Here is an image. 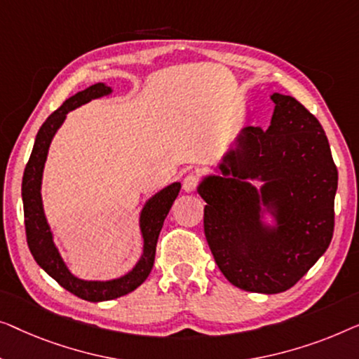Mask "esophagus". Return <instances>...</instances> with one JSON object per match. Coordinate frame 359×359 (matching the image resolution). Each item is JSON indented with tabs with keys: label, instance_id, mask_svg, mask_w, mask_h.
<instances>
[{
	"label": "esophagus",
	"instance_id": "obj_1",
	"mask_svg": "<svg viewBox=\"0 0 359 359\" xmlns=\"http://www.w3.org/2000/svg\"><path fill=\"white\" fill-rule=\"evenodd\" d=\"M198 185V175L195 174H187L184 182H182V187H184L185 191H194Z\"/></svg>",
	"mask_w": 359,
	"mask_h": 359
}]
</instances>
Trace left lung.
Here are the masks:
<instances>
[{"instance_id":"8db88e82","label":"left lung","mask_w":359,"mask_h":359,"mask_svg":"<svg viewBox=\"0 0 359 359\" xmlns=\"http://www.w3.org/2000/svg\"><path fill=\"white\" fill-rule=\"evenodd\" d=\"M270 99V127L242 128L196 187L216 265L264 294L290 290L329 249L338 185L319 120L291 95Z\"/></svg>"}]
</instances>
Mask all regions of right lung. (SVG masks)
<instances>
[{
    "label": "right lung",
    "mask_w": 359,
    "mask_h": 359,
    "mask_svg": "<svg viewBox=\"0 0 359 359\" xmlns=\"http://www.w3.org/2000/svg\"><path fill=\"white\" fill-rule=\"evenodd\" d=\"M112 88H109L104 83H97L65 100L62 107L55 110L40 127L22 177V203L30 254L40 269L47 271L60 286H63L65 290L73 292L81 299L90 302L117 299L120 296L135 291L141 283L148 278L154 265L159 232L163 229L164 219L170 206L180 191V182H174V184L164 187L163 190H159L158 194L146 200L140 211L138 221L141 239H143V252L128 273L114 280H83L69 271L57 244H55L52 228H50L43 211L42 177L45 161H47L48 148L52 144L53 136L63 125L68 112L90 102L93 99L112 94Z\"/></svg>",
    "instance_id": "add662e5"
}]
</instances>
